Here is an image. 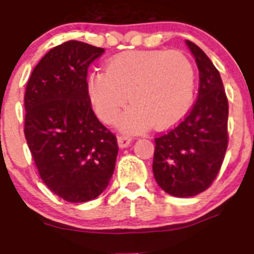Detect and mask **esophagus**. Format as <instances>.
<instances>
[{
	"label": "esophagus",
	"mask_w": 254,
	"mask_h": 254,
	"mask_svg": "<svg viewBox=\"0 0 254 254\" xmlns=\"http://www.w3.org/2000/svg\"><path fill=\"white\" fill-rule=\"evenodd\" d=\"M118 143L120 148H127L130 143H131V138L127 135H119L118 136Z\"/></svg>",
	"instance_id": "esophagus-1"
}]
</instances>
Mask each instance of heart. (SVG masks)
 Instances as JSON below:
<instances>
[{
  "mask_svg": "<svg viewBox=\"0 0 254 254\" xmlns=\"http://www.w3.org/2000/svg\"><path fill=\"white\" fill-rule=\"evenodd\" d=\"M87 91L104 123L115 122L129 99L134 105L119 122L124 131H141L150 124L162 129L180 122L190 110L195 69L178 50H131L111 58L106 72L91 73Z\"/></svg>",
  "mask_w": 254,
  "mask_h": 254,
  "instance_id": "b5f03b06",
  "label": "heart"
}]
</instances>
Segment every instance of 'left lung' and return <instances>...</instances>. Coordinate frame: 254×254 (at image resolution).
<instances>
[{"mask_svg": "<svg viewBox=\"0 0 254 254\" xmlns=\"http://www.w3.org/2000/svg\"><path fill=\"white\" fill-rule=\"evenodd\" d=\"M198 68V93L180 124L154 138L153 173L167 193L190 197L209 189L228 148L227 95L219 70L209 57L186 40Z\"/></svg>", "mask_w": 254, "mask_h": 254, "instance_id": "8db88e82", "label": "left lung"}]
</instances>
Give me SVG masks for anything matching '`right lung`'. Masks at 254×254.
<instances>
[{
    "label": "right lung",
    "instance_id": "1",
    "mask_svg": "<svg viewBox=\"0 0 254 254\" xmlns=\"http://www.w3.org/2000/svg\"><path fill=\"white\" fill-rule=\"evenodd\" d=\"M105 53L78 40L50 49L25 90L24 134L40 178L68 202L104 192L119 152L115 134L99 122L87 91V70Z\"/></svg>",
    "mask_w": 254,
    "mask_h": 254
}]
</instances>
